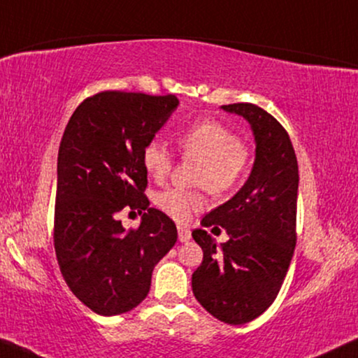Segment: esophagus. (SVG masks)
Masks as SVG:
<instances>
[{
  "mask_svg": "<svg viewBox=\"0 0 358 358\" xmlns=\"http://www.w3.org/2000/svg\"><path fill=\"white\" fill-rule=\"evenodd\" d=\"M178 233H179V241L180 243H187V241H190V238H192V233H190V229L184 228V227H179Z\"/></svg>",
  "mask_w": 358,
  "mask_h": 358,
  "instance_id": "esophagus-1",
  "label": "esophagus"
}]
</instances>
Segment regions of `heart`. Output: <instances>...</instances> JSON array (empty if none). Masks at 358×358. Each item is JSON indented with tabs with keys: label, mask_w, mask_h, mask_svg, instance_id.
<instances>
[{
	"label": "heart",
	"mask_w": 358,
	"mask_h": 358,
	"mask_svg": "<svg viewBox=\"0 0 358 358\" xmlns=\"http://www.w3.org/2000/svg\"><path fill=\"white\" fill-rule=\"evenodd\" d=\"M179 146L185 158L199 161L200 168L195 184L213 195H224L236 189L249 168V150L233 130L217 120H200L179 136ZM145 171L151 179L164 180L173 168V158L158 140L143 148ZM155 202L179 223H185L203 207L200 192L169 187L156 194Z\"/></svg>",
	"instance_id": "heart-1"
}]
</instances>
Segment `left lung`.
<instances>
[{"label":"left lung","mask_w":358,"mask_h":358,"mask_svg":"<svg viewBox=\"0 0 358 358\" xmlns=\"http://www.w3.org/2000/svg\"><path fill=\"white\" fill-rule=\"evenodd\" d=\"M244 117L256 141L251 174L228 202L202 218L192 238L203 261L192 273L197 301L227 324L261 316L275 300L296 243L298 163L287 130L259 106H222ZM223 227L230 236L220 247L204 231Z\"/></svg>","instance_id":"obj_1"}]
</instances>
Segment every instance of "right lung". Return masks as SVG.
<instances>
[{"label": "right lung", "mask_w": 358, "mask_h": 358, "mask_svg": "<svg viewBox=\"0 0 358 358\" xmlns=\"http://www.w3.org/2000/svg\"><path fill=\"white\" fill-rule=\"evenodd\" d=\"M173 94L104 91L73 112L57 163L55 243L62 275L78 300L101 316L134 310L151 273L178 241L173 220L151 208L143 148L178 109ZM122 209L144 212L125 230Z\"/></svg>", "instance_id": "obj_1"}]
</instances>
